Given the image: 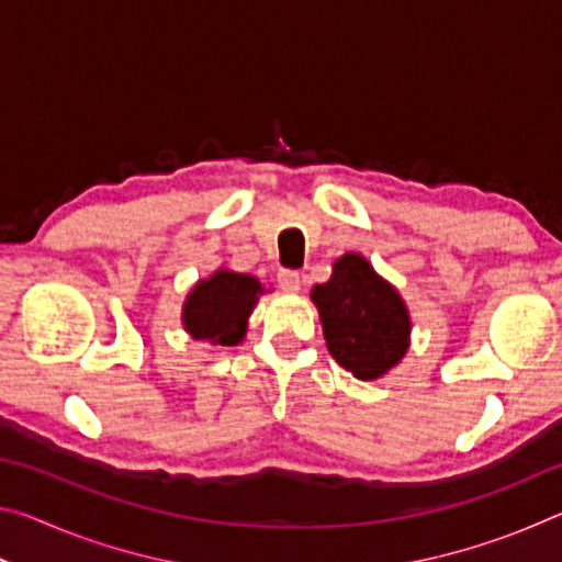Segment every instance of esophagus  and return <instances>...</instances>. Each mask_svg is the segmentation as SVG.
Listing matches in <instances>:
<instances>
[{"label":"esophagus","mask_w":562,"mask_h":562,"mask_svg":"<svg viewBox=\"0 0 562 562\" xmlns=\"http://www.w3.org/2000/svg\"><path fill=\"white\" fill-rule=\"evenodd\" d=\"M278 282H280L282 290L297 292L300 290V272L297 270H280L278 272Z\"/></svg>","instance_id":"1"}]
</instances>
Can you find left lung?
I'll return each instance as SVG.
<instances>
[{
  "instance_id": "left-lung-1",
  "label": "left lung",
  "mask_w": 562,
  "mask_h": 562,
  "mask_svg": "<svg viewBox=\"0 0 562 562\" xmlns=\"http://www.w3.org/2000/svg\"><path fill=\"white\" fill-rule=\"evenodd\" d=\"M312 302L319 310L329 355L361 382L384 376L404 359L412 335L408 310L367 258L341 255L331 278L315 284Z\"/></svg>"
}]
</instances>
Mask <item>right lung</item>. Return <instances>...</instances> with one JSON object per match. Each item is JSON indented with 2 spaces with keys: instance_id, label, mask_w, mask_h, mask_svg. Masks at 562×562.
<instances>
[{
  "instance_id": "1",
  "label": "right lung",
  "mask_w": 562,
  "mask_h": 562,
  "mask_svg": "<svg viewBox=\"0 0 562 562\" xmlns=\"http://www.w3.org/2000/svg\"><path fill=\"white\" fill-rule=\"evenodd\" d=\"M258 278L221 268L188 292L183 327L193 339L235 347L245 339L247 317L262 294Z\"/></svg>"
}]
</instances>
